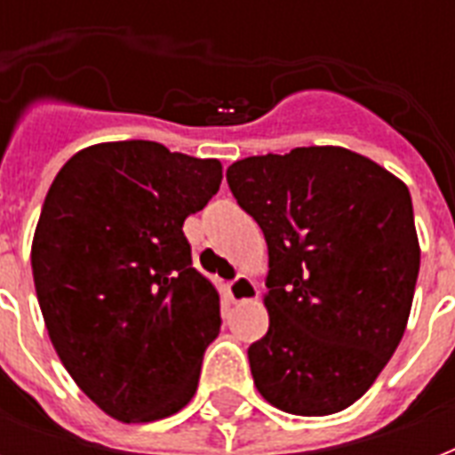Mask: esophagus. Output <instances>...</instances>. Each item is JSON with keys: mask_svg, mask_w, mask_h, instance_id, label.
<instances>
[{"mask_svg": "<svg viewBox=\"0 0 455 455\" xmlns=\"http://www.w3.org/2000/svg\"><path fill=\"white\" fill-rule=\"evenodd\" d=\"M228 298L231 302H252L257 299V285L252 278L238 276L228 283Z\"/></svg>", "mask_w": 455, "mask_h": 455, "instance_id": "1", "label": "esophagus"}]
</instances>
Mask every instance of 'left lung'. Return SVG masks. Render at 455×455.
<instances>
[{"instance_id": "obj_1", "label": "left lung", "mask_w": 455, "mask_h": 455, "mask_svg": "<svg viewBox=\"0 0 455 455\" xmlns=\"http://www.w3.org/2000/svg\"><path fill=\"white\" fill-rule=\"evenodd\" d=\"M227 181L269 248V331L248 349L257 392L292 416L345 411L409 323L420 269L409 188L342 146L245 157Z\"/></svg>"}]
</instances>
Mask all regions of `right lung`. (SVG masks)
<instances>
[{
  "label": "right lung",
  "mask_w": 455,
  "mask_h": 455,
  "mask_svg": "<svg viewBox=\"0 0 455 455\" xmlns=\"http://www.w3.org/2000/svg\"><path fill=\"white\" fill-rule=\"evenodd\" d=\"M221 163L156 141L82 148L53 179L32 238L39 309L77 387L120 423L177 413L220 335V295L193 269L184 221Z\"/></svg>",
  "instance_id": "add662e5"
}]
</instances>
